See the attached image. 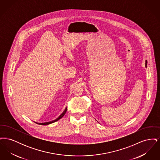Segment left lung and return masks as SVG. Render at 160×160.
Segmentation results:
<instances>
[{
	"instance_id": "obj_1",
	"label": "left lung",
	"mask_w": 160,
	"mask_h": 160,
	"mask_svg": "<svg viewBox=\"0 0 160 160\" xmlns=\"http://www.w3.org/2000/svg\"><path fill=\"white\" fill-rule=\"evenodd\" d=\"M147 63H148V62H147V61H146V63H145V65H146V67H147Z\"/></svg>"
}]
</instances>
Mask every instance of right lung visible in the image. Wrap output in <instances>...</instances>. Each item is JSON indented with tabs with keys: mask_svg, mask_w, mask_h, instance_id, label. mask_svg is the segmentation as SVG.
Masks as SVG:
<instances>
[{
	"mask_svg": "<svg viewBox=\"0 0 160 160\" xmlns=\"http://www.w3.org/2000/svg\"><path fill=\"white\" fill-rule=\"evenodd\" d=\"M67 108H66L65 109V110L63 111V112L62 113V114L56 119V120H54L53 121H52V122H45V123H37V122H35L36 123H38L39 125H48V124H50V123H53V122H56L57 121H58V120H59L61 118H62L65 114V113H66V112H67Z\"/></svg>",
	"mask_w": 160,
	"mask_h": 160,
	"instance_id": "obj_1",
	"label": "right lung"
}]
</instances>
